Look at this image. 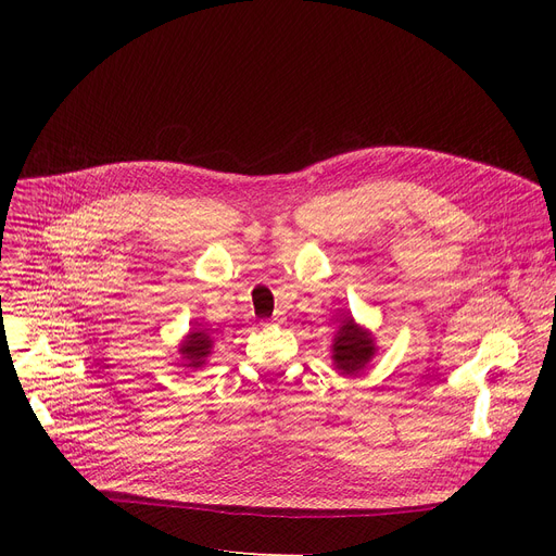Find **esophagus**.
Listing matches in <instances>:
<instances>
[{"label":"esophagus","instance_id":"34e87169","mask_svg":"<svg viewBox=\"0 0 556 556\" xmlns=\"http://www.w3.org/2000/svg\"><path fill=\"white\" fill-rule=\"evenodd\" d=\"M273 319H275V323H277V325H279V323H281V319H283V317H281V315H279V313H277V315H275V317H273Z\"/></svg>","mask_w":556,"mask_h":556}]
</instances>
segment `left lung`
Here are the masks:
<instances>
[{"label":"left lung","instance_id":"1","mask_svg":"<svg viewBox=\"0 0 556 556\" xmlns=\"http://www.w3.org/2000/svg\"><path fill=\"white\" fill-rule=\"evenodd\" d=\"M333 352V365L340 374H358L376 354V344L374 338L367 329L356 325V319L352 315H346L342 319V325L338 327V333L331 344Z\"/></svg>","mask_w":556,"mask_h":556}]
</instances>
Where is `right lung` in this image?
<instances>
[{
	"instance_id": "right-lung-1",
	"label": "right lung",
	"mask_w": 556,
	"mask_h": 556,
	"mask_svg": "<svg viewBox=\"0 0 556 556\" xmlns=\"http://www.w3.org/2000/svg\"><path fill=\"white\" fill-rule=\"evenodd\" d=\"M214 340L207 331H189V336L180 342V356H182V367H191L198 369L207 361V356L212 354Z\"/></svg>"
}]
</instances>
